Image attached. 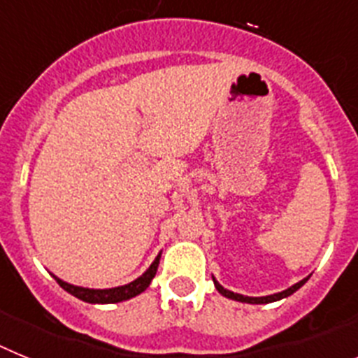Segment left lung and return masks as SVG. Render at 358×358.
Returning <instances> with one entry per match:
<instances>
[{
  "label": "left lung",
  "instance_id": "8db88e82",
  "mask_svg": "<svg viewBox=\"0 0 358 358\" xmlns=\"http://www.w3.org/2000/svg\"><path fill=\"white\" fill-rule=\"evenodd\" d=\"M213 278V276H211ZM310 278V276H308ZM308 278H303L301 281H297L296 285L289 287L287 290H281V292L278 294H271V296H262V297H251V296H242V294H236V292H231V290L224 289L220 283H218L217 280L213 278V283H215V289L218 290V292L222 294L224 297H229V299H235V301H240V303H251V305H267V303H274V301H280V299H283V297H289L290 294L296 292L297 289H301L303 285H305L306 281H308Z\"/></svg>",
  "mask_w": 358,
  "mask_h": 358
}]
</instances>
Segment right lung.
Segmentation results:
<instances>
[{
    "label": "right lung",
    "instance_id": "1",
    "mask_svg": "<svg viewBox=\"0 0 358 358\" xmlns=\"http://www.w3.org/2000/svg\"><path fill=\"white\" fill-rule=\"evenodd\" d=\"M159 258H161V252L156 256V260L152 262L150 267L141 274L140 278H136L134 281L127 283V285H122V287H115V289H85V287H77V285H71V283H66L62 281L61 278L52 276L55 278V281L66 292H69L71 296L78 297L82 301L85 303H93V305H110V303H120V301H127L131 297H136L138 294L145 292L147 287L150 285V281L154 280L157 273V267H159Z\"/></svg>",
    "mask_w": 358,
    "mask_h": 358
}]
</instances>
